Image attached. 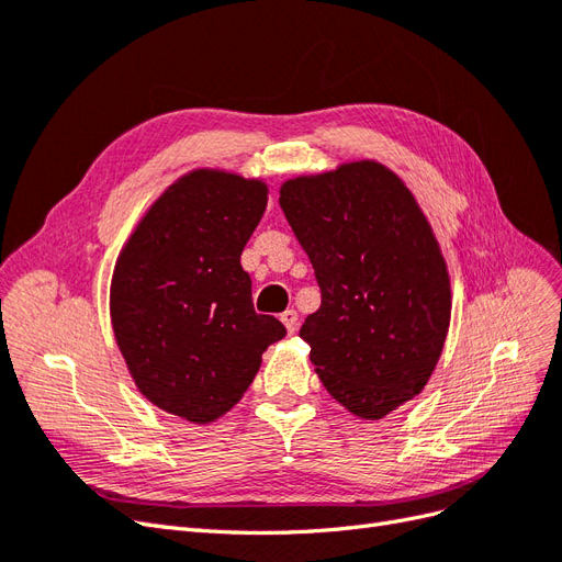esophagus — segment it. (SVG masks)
Here are the masks:
<instances>
[{
    "label": "esophagus",
    "instance_id": "obj_1",
    "mask_svg": "<svg viewBox=\"0 0 562 562\" xmlns=\"http://www.w3.org/2000/svg\"><path fill=\"white\" fill-rule=\"evenodd\" d=\"M279 318L283 321V326H285L288 333H295V328H297V312L295 310H285Z\"/></svg>",
    "mask_w": 562,
    "mask_h": 562
}]
</instances>
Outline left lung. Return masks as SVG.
Segmentation results:
<instances>
[{"instance_id": "1", "label": "left lung", "mask_w": 562, "mask_h": 562, "mask_svg": "<svg viewBox=\"0 0 562 562\" xmlns=\"http://www.w3.org/2000/svg\"><path fill=\"white\" fill-rule=\"evenodd\" d=\"M281 209L321 288L304 318L328 394L380 419L429 382L450 326V279L436 236L403 180L378 161L288 180Z\"/></svg>"}]
</instances>
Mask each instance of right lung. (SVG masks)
Instances as JSON below:
<instances>
[{
	"instance_id": "obj_1",
	"label": "right lung",
	"mask_w": 562,
	"mask_h": 562,
	"mask_svg": "<svg viewBox=\"0 0 562 562\" xmlns=\"http://www.w3.org/2000/svg\"><path fill=\"white\" fill-rule=\"evenodd\" d=\"M267 187L223 171L178 180L143 217L112 277V326L161 411L206 424L239 403L283 323L252 310L241 252Z\"/></svg>"
}]
</instances>
